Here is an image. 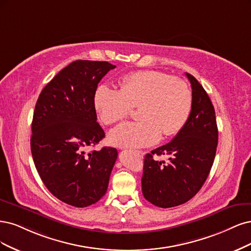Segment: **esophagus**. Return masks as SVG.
<instances>
[{"label":"esophagus","mask_w":251,"mask_h":251,"mask_svg":"<svg viewBox=\"0 0 251 251\" xmlns=\"http://www.w3.org/2000/svg\"><path fill=\"white\" fill-rule=\"evenodd\" d=\"M134 153H136V154L139 155L140 157H143V155H144V153L142 151H134Z\"/></svg>","instance_id":"34e87169"}]
</instances>
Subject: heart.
Wrapping results in <instances>:
<instances>
[{"instance_id":"heart-1","label":"heart","mask_w":251,"mask_h":251,"mask_svg":"<svg viewBox=\"0 0 251 251\" xmlns=\"http://www.w3.org/2000/svg\"><path fill=\"white\" fill-rule=\"evenodd\" d=\"M120 90L100 85L94 103L102 122L114 124L130 115L137 106L141 119L119 125L108 134L117 147L141 148L155 144L160 135L178 133L190 116L192 93L179 78L158 71H139L124 76Z\"/></svg>"}]
</instances>
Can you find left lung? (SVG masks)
Here are the masks:
<instances>
[{"instance_id":"8db88e82","label":"left lung","mask_w":251,"mask_h":251,"mask_svg":"<svg viewBox=\"0 0 251 251\" xmlns=\"http://www.w3.org/2000/svg\"><path fill=\"white\" fill-rule=\"evenodd\" d=\"M192 87V109L174 139L145 156L142 177L143 195L158 207L185 203L199 192L213 166L218 128L215 108L197 79L185 73ZM167 155V161L154 156Z\"/></svg>"}]
</instances>
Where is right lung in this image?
<instances>
[{"label": "right lung", "mask_w": 251, "mask_h": 251, "mask_svg": "<svg viewBox=\"0 0 251 251\" xmlns=\"http://www.w3.org/2000/svg\"><path fill=\"white\" fill-rule=\"evenodd\" d=\"M116 66L76 60L40 93L32 120L31 153L43 182L53 195L76 207L90 206L107 191L116 148L85 154L105 133L97 123L94 97L98 83Z\"/></svg>", "instance_id": "obj_1"}]
</instances>
